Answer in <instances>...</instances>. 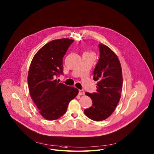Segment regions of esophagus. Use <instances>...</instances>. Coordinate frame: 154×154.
<instances>
[{
  "instance_id": "obj_1",
  "label": "esophagus",
  "mask_w": 154,
  "mask_h": 154,
  "mask_svg": "<svg viewBox=\"0 0 154 154\" xmlns=\"http://www.w3.org/2000/svg\"><path fill=\"white\" fill-rule=\"evenodd\" d=\"M79 94L80 95H84V94H85V91H83V90H80L79 91Z\"/></svg>"
}]
</instances>
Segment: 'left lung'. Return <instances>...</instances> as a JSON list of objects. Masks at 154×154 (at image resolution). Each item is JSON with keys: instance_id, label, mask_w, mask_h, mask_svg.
<instances>
[{"instance_id": "left-lung-1", "label": "left lung", "mask_w": 154, "mask_h": 154, "mask_svg": "<svg viewBox=\"0 0 154 154\" xmlns=\"http://www.w3.org/2000/svg\"><path fill=\"white\" fill-rule=\"evenodd\" d=\"M100 59L93 71V80L97 81L96 93H85L93 106L84 110L87 117L94 121L107 119L117 107L121 97L123 78L117 56L106 45L100 44Z\"/></svg>"}]
</instances>
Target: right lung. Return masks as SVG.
<instances>
[{"mask_svg":"<svg viewBox=\"0 0 154 154\" xmlns=\"http://www.w3.org/2000/svg\"><path fill=\"white\" fill-rule=\"evenodd\" d=\"M73 42L69 38L50 42L35 54L29 67L27 83L31 97L40 115L48 120L63 116L79 93L78 89L55 79L63 74V58Z\"/></svg>","mask_w":154,"mask_h":154,"instance_id":"add662e5","label":"right lung"}]
</instances>
